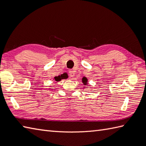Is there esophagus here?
Here are the masks:
<instances>
[{
  "label": "esophagus",
  "instance_id": "34e87169",
  "mask_svg": "<svg viewBox=\"0 0 146 146\" xmlns=\"http://www.w3.org/2000/svg\"><path fill=\"white\" fill-rule=\"evenodd\" d=\"M75 71H73V70H69V75H70V76H75Z\"/></svg>",
  "mask_w": 146,
  "mask_h": 146
}]
</instances>
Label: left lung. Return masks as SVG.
Wrapping results in <instances>:
<instances>
[{
	"mask_svg": "<svg viewBox=\"0 0 146 146\" xmlns=\"http://www.w3.org/2000/svg\"><path fill=\"white\" fill-rule=\"evenodd\" d=\"M82 82H83L84 85H86L87 82V79L86 77H84L82 78Z\"/></svg>",
	"mask_w": 146,
	"mask_h": 146,
	"instance_id": "left-lung-1",
	"label": "left lung"
}]
</instances>
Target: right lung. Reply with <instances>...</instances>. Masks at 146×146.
<instances>
[{
    "label": "right lung",
    "instance_id": "1",
    "mask_svg": "<svg viewBox=\"0 0 146 146\" xmlns=\"http://www.w3.org/2000/svg\"><path fill=\"white\" fill-rule=\"evenodd\" d=\"M64 78V76H62V75L55 76V80L57 81V82H59V81L61 80V79H63Z\"/></svg>",
    "mask_w": 146,
    "mask_h": 146
}]
</instances>
